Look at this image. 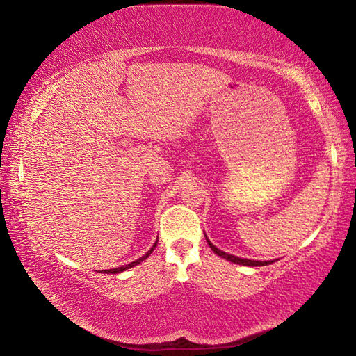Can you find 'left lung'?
<instances>
[{
    "label": "left lung",
    "mask_w": 356,
    "mask_h": 356,
    "mask_svg": "<svg viewBox=\"0 0 356 356\" xmlns=\"http://www.w3.org/2000/svg\"><path fill=\"white\" fill-rule=\"evenodd\" d=\"M206 240H207L209 246H210V248H212V251L215 252V254H218L220 257H225L226 261H229V262L240 264V265H250V267H261V265H268V264H272V261H264V262H262V261H250V259H242V257H237V256L227 254V252L218 250V248H216V246H213L212 243H210V240H209L207 237H206Z\"/></svg>",
    "instance_id": "obj_1"
}]
</instances>
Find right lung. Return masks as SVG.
<instances>
[{"label": "right lung", "instance_id": "right-lung-1", "mask_svg": "<svg viewBox=\"0 0 356 356\" xmlns=\"http://www.w3.org/2000/svg\"><path fill=\"white\" fill-rule=\"evenodd\" d=\"M155 246H156V242H155V245L152 246V248H150V251H147L146 254H144L143 257H140L138 259V261H135V262H131V264H129V265H124V267H118V268H111V270H104V273H120V272H124V270H127V268H131V267H135V265H138V264H141L143 261H146V259L150 256V252H152L154 250H155Z\"/></svg>", "mask_w": 356, "mask_h": 356}]
</instances>
